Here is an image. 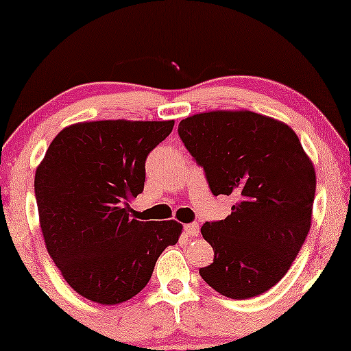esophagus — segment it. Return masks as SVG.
Here are the masks:
<instances>
[{
    "instance_id": "1",
    "label": "esophagus",
    "mask_w": 351,
    "mask_h": 351,
    "mask_svg": "<svg viewBox=\"0 0 351 351\" xmlns=\"http://www.w3.org/2000/svg\"><path fill=\"white\" fill-rule=\"evenodd\" d=\"M184 232L189 234V237H198L199 234V225L198 223H186L184 225Z\"/></svg>"
}]
</instances>
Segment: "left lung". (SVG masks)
<instances>
[{
  "label": "left lung",
  "mask_w": 351,
  "mask_h": 351,
  "mask_svg": "<svg viewBox=\"0 0 351 351\" xmlns=\"http://www.w3.org/2000/svg\"><path fill=\"white\" fill-rule=\"evenodd\" d=\"M177 132L213 195L237 198L227 219L201 227L214 249L201 278L230 299L263 294L286 275L310 232L316 176L299 137L247 110L195 114Z\"/></svg>",
  "instance_id": "left-lung-1"
}]
</instances>
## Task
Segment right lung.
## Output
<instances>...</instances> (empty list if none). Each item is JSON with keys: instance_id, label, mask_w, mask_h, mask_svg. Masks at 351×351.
<instances>
[{"instance_id": "add662e5", "label": "right lung", "mask_w": 351, "mask_h": 351, "mask_svg": "<svg viewBox=\"0 0 351 351\" xmlns=\"http://www.w3.org/2000/svg\"><path fill=\"white\" fill-rule=\"evenodd\" d=\"M174 121L78 123L57 134L35 174L47 252L86 299L117 305L150 281L158 257L179 241L176 220H137L128 201L143 191L148 153Z\"/></svg>"}]
</instances>
